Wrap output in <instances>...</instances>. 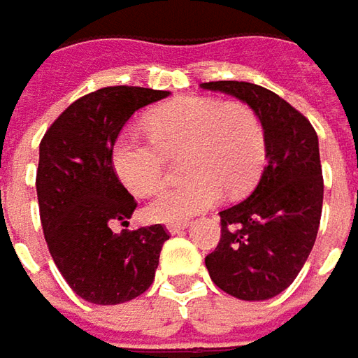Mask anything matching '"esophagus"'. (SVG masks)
<instances>
[{"instance_id":"obj_1","label":"esophagus","mask_w":358,"mask_h":358,"mask_svg":"<svg viewBox=\"0 0 358 358\" xmlns=\"http://www.w3.org/2000/svg\"><path fill=\"white\" fill-rule=\"evenodd\" d=\"M184 228H188V224H186V222H180V224H168L166 226V229L170 231V234H180Z\"/></svg>"}]
</instances>
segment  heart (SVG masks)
Here are the masks:
<instances>
[{
	"instance_id": "1",
	"label": "heart",
	"mask_w": 358,
	"mask_h": 358,
	"mask_svg": "<svg viewBox=\"0 0 358 358\" xmlns=\"http://www.w3.org/2000/svg\"><path fill=\"white\" fill-rule=\"evenodd\" d=\"M152 138L122 130L110 148L118 180L136 196L158 190L166 176V155L184 156L192 180L162 190L146 206L155 222L178 224L220 202L252 190L265 164V130L245 103L212 96H180L146 120Z\"/></svg>"
}]
</instances>
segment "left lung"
Wrapping results in <instances>:
<instances>
[{"instance_id":"obj_1","label":"left lung","mask_w":358,"mask_h":358,"mask_svg":"<svg viewBox=\"0 0 358 358\" xmlns=\"http://www.w3.org/2000/svg\"><path fill=\"white\" fill-rule=\"evenodd\" d=\"M206 91L240 99L265 130L267 164L255 190L220 212L222 238L206 255L212 281L243 301L287 289L313 250L323 210L319 138L299 110L253 83L212 80Z\"/></svg>"}]
</instances>
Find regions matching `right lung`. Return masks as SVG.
Here are the masks:
<instances>
[{
	"instance_id": "right-lung-1",
	"label": "right lung",
	"mask_w": 358,
	"mask_h": 358,
	"mask_svg": "<svg viewBox=\"0 0 358 358\" xmlns=\"http://www.w3.org/2000/svg\"><path fill=\"white\" fill-rule=\"evenodd\" d=\"M168 94L127 85L99 89L67 106L39 144L35 186L45 241L85 301H130L155 281L170 236L162 224L113 231L115 224L129 228L136 200L115 174L110 148L138 108Z\"/></svg>"
}]
</instances>
